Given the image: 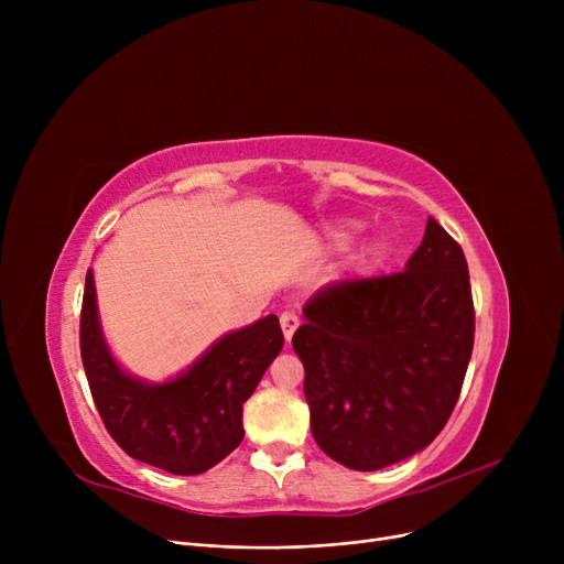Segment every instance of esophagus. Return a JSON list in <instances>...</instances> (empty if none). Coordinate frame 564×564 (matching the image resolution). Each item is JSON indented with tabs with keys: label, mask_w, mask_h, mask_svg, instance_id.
<instances>
[{
	"label": "esophagus",
	"mask_w": 564,
	"mask_h": 564,
	"mask_svg": "<svg viewBox=\"0 0 564 564\" xmlns=\"http://www.w3.org/2000/svg\"><path fill=\"white\" fill-rule=\"evenodd\" d=\"M281 329H283V336H285V340L290 343L292 340V334L297 332V327H300V317L294 315L292 311H285V313H281Z\"/></svg>",
	"instance_id": "1"
}]
</instances>
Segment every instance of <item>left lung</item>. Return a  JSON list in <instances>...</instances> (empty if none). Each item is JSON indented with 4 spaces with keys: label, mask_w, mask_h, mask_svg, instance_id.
<instances>
[{
    "label": "left lung",
    "mask_w": 564,
    "mask_h": 564,
    "mask_svg": "<svg viewBox=\"0 0 564 564\" xmlns=\"http://www.w3.org/2000/svg\"><path fill=\"white\" fill-rule=\"evenodd\" d=\"M292 347L317 446L354 470L423 451L462 393L476 308L462 247L427 219L406 270L317 290Z\"/></svg>",
    "instance_id": "8db88e82"
}]
</instances>
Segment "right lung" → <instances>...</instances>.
Listing matches in <instances>:
<instances>
[{"mask_svg":"<svg viewBox=\"0 0 564 564\" xmlns=\"http://www.w3.org/2000/svg\"><path fill=\"white\" fill-rule=\"evenodd\" d=\"M281 347L279 317L267 315L221 338L185 375L148 387L111 359L98 324L94 274L86 272L79 351L96 409L130 457L173 476H198L240 446L245 402Z\"/></svg>","mask_w":564,"mask_h":564,"instance_id":"right-lung-1","label":"right lung"}]
</instances>
